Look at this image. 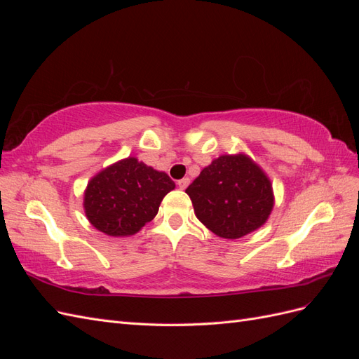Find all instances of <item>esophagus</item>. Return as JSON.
<instances>
[{
  "label": "esophagus",
  "instance_id": "1",
  "mask_svg": "<svg viewBox=\"0 0 359 359\" xmlns=\"http://www.w3.org/2000/svg\"><path fill=\"white\" fill-rule=\"evenodd\" d=\"M177 184H178L180 190H186V189H187V186L190 184V180H189V178H182V180H180Z\"/></svg>",
  "mask_w": 359,
  "mask_h": 359
}]
</instances>
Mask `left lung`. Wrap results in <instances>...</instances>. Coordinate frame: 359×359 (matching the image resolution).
Returning a JSON list of instances; mask_svg holds the SVG:
<instances>
[{"label":"left lung","mask_w":359,"mask_h":359,"mask_svg":"<svg viewBox=\"0 0 359 359\" xmlns=\"http://www.w3.org/2000/svg\"><path fill=\"white\" fill-rule=\"evenodd\" d=\"M186 193L199 222L224 240H238L257 231L274 208L269 177L244 153L214 158Z\"/></svg>","instance_id":"1"}]
</instances>
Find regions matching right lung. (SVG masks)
Returning a JSON list of instances; mask_svg holds the SVG:
<instances>
[{
  "label": "right lung",
  "instance_id": "right-lung-1",
  "mask_svg": "<svg viewBox=\"0 0 359 359\" xmlns=\"http://www.w3.org/2000/svg\"><path fill=\"white\" fill-rule=\"evenodd\" d=\"M173 189L175 182L166 172L127 157L102 169L86 184L85 215L106 235L132 236L154 219L163 198Z\"/></svg>",
  "mask_w": 359,
  "mask_h": 359
}]
</instances>
